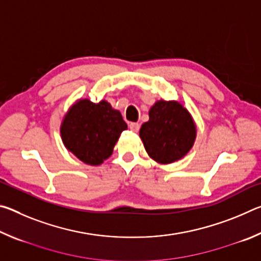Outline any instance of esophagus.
<instances>
[{
	"label": "esophagus",
	"mask_w": 261,
	"mask_h": 261,
	"mask_svg": "<svg viewBox=\"0 0 261 261\" xmlns=\"http://www.w3.org/2000/svg\"><path fill=\"white\" fill-rule=\"evenodd\" d=\"M129 127H130V130L132 132H135V134H137V132H138L139 129H140V125L138 124V123H130Z\"/></svg>",
	"instance_id": "1"
}]
</instances>
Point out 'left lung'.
Here are the masks:
<instances>
[{
	"label": "left lung",
	"mask_w": 261,
	"mask_h": 261,
	"mask_svg": "<svg viewBox=\"0 0 261 261\" xmlns=\"http://www.w3.org/2000/svg\"><path fill=\"white\" fill-rule=\"evenodd\" d=\"M148 116L139 131L148 156L168 165L187 155L197 137L196 122L189 110L179 101L159 100Z\"/></svg>",
	"instance_id": "1"
}]
</instances>
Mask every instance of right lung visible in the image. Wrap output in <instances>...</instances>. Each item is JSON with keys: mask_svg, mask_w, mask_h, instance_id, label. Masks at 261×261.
<instances>
[{"mask_svg": "<svg viewBox=\"0 0 261 261\" xmlns=\"http://www.w3.org/2000/svg\"><path fill=\"white\" fill-rule=\"evenodd\" d=\"M127 129L118 110L108 101L88 99L74 102L62 120L60 132L65 148L90 166H99L112 155L122 131Z\"/></svg>", "mask_w": 261, "mask_h": 261, "instance_id": "1", "label": "right lung"}]
</instances>
